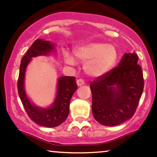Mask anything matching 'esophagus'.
Listing matches in <instances>:
<instances>
[{
    "label": "esophagus",
    "instance_id": "esophagus-1",
    "mask_svg": "<svg viewBox=\"0 0 157 157\" xmlns=\"http://www.w3.org/2000/svg\"><path fill=\"white\" fill-rule=\"evenodd\" d=\"M76 83H77V85L78 86V87H80V86H82L84 84V82L82 79H77L76 81Z\"/></svg>",
    "mask_w": 157,
    "mask_h": 157
}]
</instances>
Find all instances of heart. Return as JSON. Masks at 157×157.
Listing matches in <instances>:
<instances>
[{"label":"heart","instance_id":"1","mask_svg":"<svg viewBox=\"0 0 157 157\" xmlns=\"http://www.w3.org/2000/svg\"><path fill=\"white\" fill-rule=\"evenodd\" d=\"M76 59L84 64V71L91 77L103 76L112 69L117 59V51L110 44L100 42L90 43L80 46L74 50ZM64 60L67 64H75L74 58L64 52Z\"/></svg>","mask_w":157,"mask_h":157}]
</instances>
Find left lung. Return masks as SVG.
<instances>
[{"instance_id": "1", "label": "left lung", "mask_w": 157, "mask_h": 157, "mask_svg": "<svg viewBox=\"0 0 157 157\" xmlns=\"http://www.w3.org/2000/svg\"><path fill=\"white\" fill-rule=\"evenodd\" d=\"M135 52L125 53L119 66L91 82L92 111L105 126H116L133 117L144 88L143 73Z\"/></svg>"}]
</instances>
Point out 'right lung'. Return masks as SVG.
Listing matches in <instances>:
<instances>
[{"label":"right lung","instance_id":"1","mask_svg":"<svg viewBox=\"0 0 157 157\" xmlns=\"http://www.w3.org/2000/svg\"><path fill=\"white\" fill-rule=\"evenodd\" d=\"M54 51L55 44L50 43V40H35L22 58L17 81L18 95L26 113L36 124L47 128L57 127L66 120L69 114L70 100L78 88L75 77L61 76L58 79L56 96L50 107L46 108L39 107L32 103L28 98L24 87V78L27 65L33 58L49 56Z\"/></svg>","mask_w":157,"mask_h":157}]
</instances>
